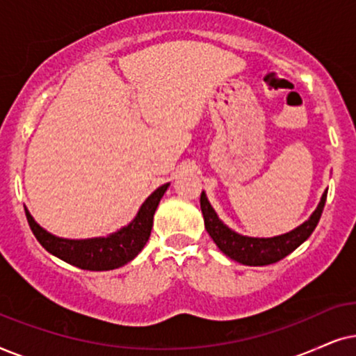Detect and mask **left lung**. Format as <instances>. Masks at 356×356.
Wrapping results in <instances>:
<instances>
[{
	"label": "left lung",
	"instance_id": "8db88e82",
	"mask_svg": "<svg viewBox=\"0 0 356 356\" xmlns=\"http://www.w3.org/2000/svg\"><path fill=\"white\" fill-rule=\"evenodd\" d=\"M327 198V188L322 193L319 205L312 211V215L290 233L273 236V238H250L243 236L226 226L216 215L215 208L208 202L207 193L202 192L200 195V208L205 220V227L211 239L215 241L218 249L227 257L236 260V262L250 265V267H260V265H270L285 259L288 254L300 248L305 241L316 229L317 222L321 220L322 210H324Z\"/></svg>",
	"mask_w": 356,
	"mask_h": 356
}]
</instances>
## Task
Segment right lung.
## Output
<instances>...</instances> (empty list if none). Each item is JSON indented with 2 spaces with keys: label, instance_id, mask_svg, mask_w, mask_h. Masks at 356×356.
Segmentation results:
<instances>
[{
  "label": "right lung",
  "instance_id": "1",
  "mask_svg": "<svg viewBox=\"0 0 356 356\" xmlns=\"http://www.w3.org/2000/svg\"><path fill=\"white\" fill-rule=\"evenodd\" d=\"M170 184H164L156 188L151 195L140 207L136 216L129 225L117 229L115 233L102 236V238L89 239H66L49 233L39 222L34 220L29 210L26 208V216L29 221L32 233L42 248L49 250L51 255L63 260V262L74 265L83 270L91 272H102V270H113L123 267L134 260L141 252L145 244L148 243L151 227H153V216L158 208L161 198L168 191Z\"/></svg>",
  "mask_w": 356,
  "mask_h": 356
}]
</instances>
